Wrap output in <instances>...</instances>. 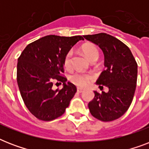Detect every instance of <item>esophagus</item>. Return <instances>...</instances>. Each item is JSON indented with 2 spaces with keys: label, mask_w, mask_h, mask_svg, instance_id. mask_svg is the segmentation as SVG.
I'll return each mask as SVG.
<instances>
[{
  "label": "esophagus",
  "mask_w": 149,
  "mask_h": 149,
  "mask_svg": "<svg viewBox=\"0 0 149 149\" xmlns=\"http://www.w3.org/2000/svg\"><path fill=\"white\" fill-rule=\"evenodd\" d=\"M77 92L78 93H82V92H84V90L81 88H77Z\"/></svg>",
  "instance_id": "obj_1"
}]
</instances>
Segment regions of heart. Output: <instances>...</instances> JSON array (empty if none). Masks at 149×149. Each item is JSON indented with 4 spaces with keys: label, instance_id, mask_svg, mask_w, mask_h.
<instances>
[{
    "label": "heart",
    "instance_id": "obj_1",
    "mask_svg": "<svg viewBox=\"0 0 149 149\" xmlns=\"http://www.w3.org/2000/svg\"><path fill=\"white\" fill-rule=\"evenodd\" d=\"M82 51L86 58L91 61L94 58H97L99 56V52L97 48L92 44H85L82 46ZM72 51H69L64 56L63 58V65L64 67L67 70H70L72 67ZM93 79V76L91 74H86L82 72H75L70 77V80L72 84L80 87H84Z\"/></svg>",
    "mask_w": 149,
    "mask_h": 149
}]
</instances>
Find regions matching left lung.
Wrapping results in <instances>:
<instances>
[{
    "instance_id": "8db88e82",
    "label": "left lung",
    "mask_w": 149,
    "mask_h": 149,
    "mask_svg": "<svg viewBox=\"0 0 149 149\" xmlns=\"http://www.w3.org/2000/svg\"><path fill=\"white\" fill-rule=\"evenodd\" d=\"M86 40L97 45L104 52L106 70L97 84L108 87L109 91L99 93L88 104L90 112L102 121L120 118L129 108L136 88L138 64L127 45L106 33L84 36ZM103 87V86H102Z\"/></svg>"
}]
</instances>
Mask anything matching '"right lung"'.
<instances>
[{
    "mask_svg": "<svg viewBox=\"0 0 149 149\" xmlns=\"http://www.w3.org/2000/svg\"><path fill=\"white\" fill-rule=\"evenodd\" d=\"M79 40H84L80 36H46L29 44L17 59L20 93L27 108L39 120L49 121L62 116L74 97L77 87L63 76V58ZM55 81L63 82V88L54 91Z\"/></svg>",
    "mask_w": 149,
    "mask_h": 149,
    "instance_id": "right-lung-1",
    "label": "right lung"
}]
</instances>
